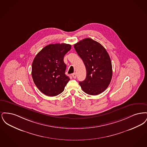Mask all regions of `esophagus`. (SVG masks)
Masks as SVG:
<instances>
[{
  "instance_id": "obj_1",
  "label": "esophagus",
  "mask_w": 147,
  "mask_h": 147,
  "mask_svg": "<svg viewBox=\"0 0 147 147\" xmlns=\"http://www.w3.org/2000/svg\"><path fill=\"white\" fill-rule=\"evenodd\" d=\"M72 77H73V78L74 79H76V78H77V73H73V74H72Z\"/></svg>"
}]
</instances>
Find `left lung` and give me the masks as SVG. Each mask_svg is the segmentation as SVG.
Wrapping results in <instances>:
<instances>
[{"instance_id": "obj_1", "label": "left lung", "mask_w": 147, "mask_h": 147, "mask_svg": "<svg viewBox=\"0 0 147 147\" xmlns=\"http://www.w3.org/2000/svg\"><path fill=\"white\" fill-rule=\"evenodd\" d=\"M74 47L86 70L85 79L79 82L82 90L91 95L102 93L112 79V63L107 52L100 43L90 38L77 42Z\"/></svg>"}]
</instances>
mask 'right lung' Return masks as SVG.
<instances>
[{"label": "right lung", "instance_id": "1", "mask_svg": "<svg viewBox=\"0 0 147 147\" xmlns=\"http://www.w3.org/2000/svg\"><path fill=\"white\" fill-rule=\"evenodd\" d=\"M71 47L66 43L50 44L35 57L32 64V77L36 86L45 95H59L69 81L65 74L66 65L63 58Z\"/></svg>", "mask_w": 147, "mask_h": 147}]
</instances>
